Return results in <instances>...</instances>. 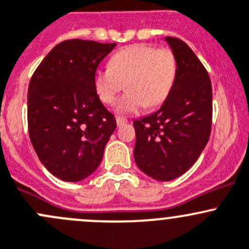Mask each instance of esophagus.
<instances>
[{
	"label": "esophagus",
	"mask_w": 249,
	"mask_h": 249,
	"mask_svg": "<svg viewBox=\"0 0 249 249\" xmlns=\"http://www.w3.org/2000/svg\"><path fill=\"white\" fill-rule=\"evenodd\" d=\"M116 122H117V127H122L124 124H127V119H124V117H121V116H117L116 117Z\"/></svg>",
	"instance_id": "esophagus-1"
}]
</instances>
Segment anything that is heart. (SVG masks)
Returning <instances> with one entry per match:
<instances>
[{
    "mask_svg": "<svg viewBox=\"0 0 249 249\" xmlns=\"http://www.w3.org/2000/svg\"><path fill=\"white\" fill-rule=\"evenodd\" d=\"M177 70V58L171 49L132 44L110 58L109 68L95 71L93 85L99 99L111 105L125 83L128 92L117 102L116 110L121 114H133L145 105H161L173 88Z\"/></svg>",
    "mask_w": 249,
    "mask_h": 249,
    "instance_id": "1",
    "label": "heart"
}]
</instances>
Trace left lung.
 I'll use <instances>...</instances> for the list:
<instances>
[{"mask_svg": "<svg viewBox=\"0 0 249 249\" xmlns=\"http://www.w3.org/2000/svg\"><path fill=\"white\" fill-rule=\"evenodd\" d=\"M177 58V77L162 107L135 120L134 160L146 176L169 181L185 173L207 145L212 128V83L193 49L166 37Z\"/></svg>", "mask_w": 249, "mask_h": 249, "instance_id": "left-lung-1", "label": "left lung"}]
</instances>
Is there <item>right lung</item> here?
<instances>
[{"label":"right lung","instance_id":"right-lung-1","mask_svg":"<svg viewBox=\"0 0 249 249\" xmlns=\"http://www.w3.org/2000/svg\"><path fill=\"white\" fill-rule=\"evenodd\" d=\"M116 43L66 40L34 72L28 90L31 144L44 167L64 181H80L100 164L116 129L94 90L100 61Z\"/></svg>","mask_w":249,"mask_h":249}]
</instances>
